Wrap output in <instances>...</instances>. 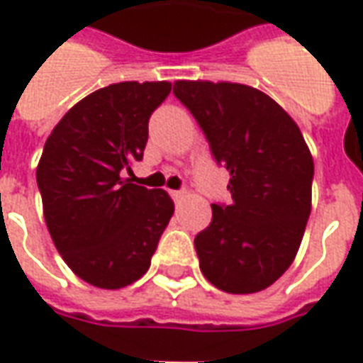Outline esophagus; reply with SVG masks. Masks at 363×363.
Wrapping results in <instances>:
<instances>
[{
  "label": "esophagus",
  "mask_w": 363,
  "mask_h": 363,
  "mask_svg": "<svg viewBox=\"0 0 363 363\" xmlns=\"http://www.w3.org/2000/svg\"><path fill=\"white\" fill-rule=\"evenodd\" d=\"M169 192H171L173 200H181V198L184 196V192H182V190H169Z\"/></svg>",
  "instance_id": "1"
}]
</instances>
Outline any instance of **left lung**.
<instances>
[{
    "instance_id": "obj_1",
    "label": "left lung",
    "mask_w": 363,
    "mask_h": 363,
    "mask_svg": "<svg viewBox=\"0 0 363 363\" xmlns=\"http://www.w3.org/2000/svg\"><path fill=\"white\" fill-rule=\"evenodd\" d=\"M173 93L229 171L233 198L212 204V223L194 239L200 270L221 291H262L288 270L303 239L311 151L294 118L255 87L181 79Z\"/></svg>"
}]
</instances>
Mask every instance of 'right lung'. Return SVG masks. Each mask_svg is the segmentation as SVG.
<instances>
[{
	"label": "right lung",
	"instance_id": "1",
	"mask_svg": "<svg viewBox=\"0 0 363 363\" xmlns=\"http://www.w3.org/2000/svg\"><path fill=\"white\" fill-rule=\"evenodd\" d=\"M169 93V82L112 83L74 104L44 143L36 182L46 228L95 288L140 280L174 212L165 190L122 177L143 157L151 112Z\"/></svg>",
	"mask_w": 363,
	"mask_h": 363
}]
</instances>
